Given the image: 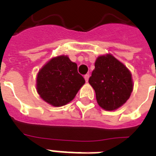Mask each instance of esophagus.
Masks as SVG:
<instances>
[{
    "label": "esophagus",
    "mask_w": 156,
    "mask_h": 156,
    "mask_svg": "<svg viewBox=\"0 0 156 156\" xmlns=\"http://www.w3.org/2000/svg\"><path fill=\"white\" fill-rule=\"evenodd\" d=\"M84 78H85V81L86 82L88 81V78H89V74L87 73V74L84 75Z\"/></svg>",
    "instance_id": "1"
}]
</instances>
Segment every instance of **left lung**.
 <instances>
[{"instance_id": "obj_1", "label": "left lung", "mask_w": 156, "mask_h": 156, "mask_svg": "<svg viewBox=\"0 0 156 156\" xmlns=\"http://www.w3.org/2000/svg\"><path fill=\"white\" fill-rule=\"evenodd\" d=\"M88 83L95 91L98 105L106 111L122 107L133 91L130 70L110 54L96 59L95 69Z\"/></svg>"}]
</instances>
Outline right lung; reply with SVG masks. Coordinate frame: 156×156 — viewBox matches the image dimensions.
Masks as SVG:
<instances>
[{"label": "right lung", "mask_w": 156, "mask_h": 156, "mask_svg": "<svg viewBox=\"0 0 156 156\" xmlns=\"http://www.w3.org/2000/svg\"><path fill=\"white\" fill-rule=\"evenodd\" d=\"M85 83L78 65L67 55L52 58L40 69L36 90L40 98L54 107H62L74 98Z\"/></svg>", "instance_id": "add662e5"}]
</instances>
